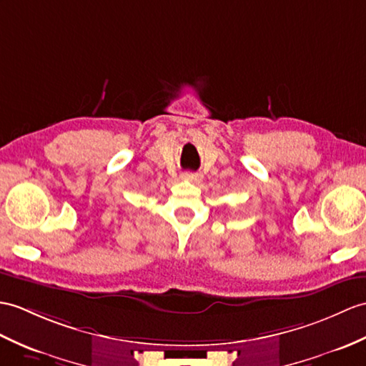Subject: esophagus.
<instances>
[{
  "label": "esophagus",
  "instance_id": "obj_1",
  "mask_svg": "<svg viewBox=\"0 0 366 366\" xmlns=\"http://www.w3.org/2000/svg\"><path fill=\"white\" fill-rule=\"evenodd\" d=\"M182 177H184L185 181L193 182V184H198V182L202 179V176H201L199 173H192V172H187V173H184V174H182Z\"/></svg>",
  "mask_w": 366,
  "mask_h": 366
}]
</instances>
